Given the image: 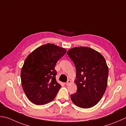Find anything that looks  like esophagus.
<instances>
[{
    "label": "esophagus",
    "mask_w": 126,
    "mask_h": 126,
    "mask_svg": "<svg viewBox=\"0 0 126 126\" xmlns=\"http://www.w3.org/2000/svg\"><path fill=\"white\" fill-rule=\"evenodd\" d=\"M71 82V80H68V81L67 82H66V83H65V85H66V86H68V85H69L70 84V83Z\"/></svg>",
    "instance_id": "34e87169"
}]
</instances>
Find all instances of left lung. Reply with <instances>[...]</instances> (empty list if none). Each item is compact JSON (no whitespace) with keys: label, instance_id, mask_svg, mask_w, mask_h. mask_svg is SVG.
<instances>
[{"label":"left lung","instance_id":"1","mask_svg":"<svg viewBox=\"0 0 126 126\" xmlns=\"http://www.w3.org/2000/svg\"><path fill=\"white\" fill-rule=\"evenodd\" d=\"M66 54L76 70L77 92L71 95V100L78 107H93L102 99L107 87L109 69L105 58L99 52L85 46L71 48Z\"/></svg>","mask_w":126,"mask_h":126}]
</instances>
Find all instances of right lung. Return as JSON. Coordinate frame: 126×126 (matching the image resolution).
Masks as SVG:
<instances>
[{
    "instance_id": "right-lung-1",
    "label": "right lung",
    "mask_w": 126,
    "mask_h": 126,
    "mask_svg": "<svg viewBox=\"0 0 126 126\" xmlns=\"http://www.w3.org/2000/svg\"><path fill=\"white\" fill-rule=\"evenodd\" d=\"M66 52L65 48L47 44L36 48L26 58L21 69V83L33 104H47L56 97L61 86L56 81L55 68Z\"/></svg>"
}]
</instances>
